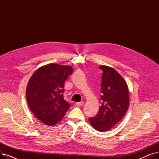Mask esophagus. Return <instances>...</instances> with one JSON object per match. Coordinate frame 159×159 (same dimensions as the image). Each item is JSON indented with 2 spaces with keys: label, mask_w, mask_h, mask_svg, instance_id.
Segmentation results:
<instances>
[{
  "label": "esophagus",
  "mask_w": 159,
  "mask_h": 159,
  "mask_svg": "<svg viewBox=\"0 0 159 159\" xmlns=\"http://www.w3.org/2000/svg\"><path fill=\"white\" fill-rule=\"evenodd\" d=\"M84 104V102H77L76 103V105L77 106H82V105H83Z\"/></svg>",
  "instance_id": "1"
}]
</instances>
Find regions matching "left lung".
Segmentation results:
<instances>
[{
	"label": "left lung",
	"instance_id": "1",
	"mask_svg": "<svg viewBox=\"0 0 159 159\" xmlns=\"http://www.w3.org/2000/svg\"><path fill=\"white\" fill-rule=\"evenodd\" d=\"M99 68L102 71L101 105L89 121L94 129L102 132L110 130L124 117L129 107V93L126 82L115 70L106 66Z\"/></svg>",
	"mask_w": 159,
	"mask_h": 159
}]
</instances>
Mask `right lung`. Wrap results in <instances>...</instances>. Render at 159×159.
<instances>
[{
	"instance_id": "1",
	"label": "right lung",
	"mask_w": 159,
	"mask_h": 159,
	"mask_svg": "<svg viewBox=\"0 0 159 159\" xmlns=\"http://www.w3.org/2000/svg\"><path fill=\"white\" fill-rule=\"evenodd\" d=\"M73 73L70 66L49 64L39 68L30 78L26 99L32 113L42 122L53 126L69 110L64 99V82Z\"/></svg>"
}]
</instances>
